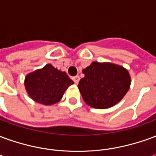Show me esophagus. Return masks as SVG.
Returning a JSON list of instances; mask_svg holds the SVG:
<instances>
[{
  "instance_id": "esophagus-1",
  "label": "esophagus",
  "mask_w": 156,
  "mask_h": 156,
  "mask_svg": "<svg viewBox=\"0 0 156 156\" xmlns=\"http://www.w3.org/2000/svg\"><path fill=\"white\" fill-rule=\"evenodd\" d=\"M79 79H80L79 76H75V77H73V80L74 81V83H76V84H78V82H79Z\"/></svg>"
}]
</instances>
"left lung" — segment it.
<instances>
[{
    "label": "left lung",
    "instance_id": "8db88e82",
    "mask_svg": "<svg viewBox=\"0 0 156 156\" xmlns=\"http://www.w3.org/2000/svg\"><path fill=\"white\" fill-rule=\"evenodd\" d=\"M78 87L84 102L95 108H108L122 98L130 87L127 69L109 62H93L83 70Z\"/></svg>",
    "mask_w": 156,
    "mask_h": 156
}]
</instances>
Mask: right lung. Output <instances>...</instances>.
Here are the masks:
<instances>
[{
	"label": "right lung",
	"instance_id": "obj_1",
	"mask_svg": "<svg viewBox=\"0 0 156 156\" xmlns=\"http://www.w3.org/2000/svg\"><path fill=\"white\" fill-rule=\"evenodd\" d=\"M73 83L65 72L51 64L28 73L24 82L30 98L43 105H52L60 101L67 88Z\"/></svg>",
	"mask_w": 156,
	"mask_h": 156
}]
</instances>
